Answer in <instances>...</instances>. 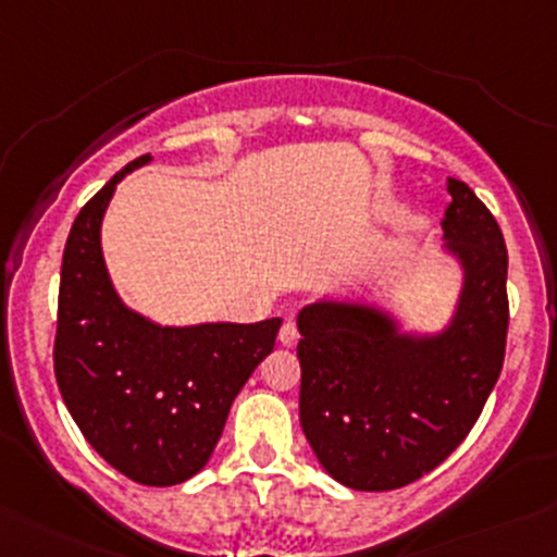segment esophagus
<instances>
[{"instance_id": "34e87169", "label": "esophagus", "mask_w": 557, "mask_h": 557, "mask_svg": "<svg viewBox=\"0 0 557 557\" xmlns=\"http://www.w3.org/2000/svg\"><path fill=\"white\" fill-rule=\"evenodd\" d=\"M280 344H283V346H296L298 344L296 322H285V325L280 327Z\"/></svg>"}]
</instances>
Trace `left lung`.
I'll list each match as a JSON object with an SVG mask.
<instances>
[{"label":"left lung","instance_id":"obj_1","mask_svg":"<svg viewBox=\"0 0 557 557\" xmlns=\"http://www.w3.org/2000/svg\"><path fill=\"white\" fill-rule=\"evenodd\" d=\"M442 227L466 267L455 322L428 341L399 338L386 317L351 304L298 314L301 428L344 486L388 492L423 479L462 444L505 362L507 248L492 211L447 180Z\"/></svg>","mask_w":557,"mask_h":557}]
</instances>
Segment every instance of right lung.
Masks as SVG:
<instances>
[{"label": "right lung", "mask_w": 557, "mask_h": 557, "mask_svg": "<svg viewBox=\"0 0 557 557\" xmlns=\"http://www.w3.org/2000/svg\"><path fill=\"white\" fill-rule=\"evenodd\" d=\"M126 163L73 219L63 250L54 377L97 455L145 486H174L209 462L237 391L272 354L280 317L256 325L158 327L119 301L100 222Z\"/></svg>", "instance_id": "right-lung-1"}]
</instances>
